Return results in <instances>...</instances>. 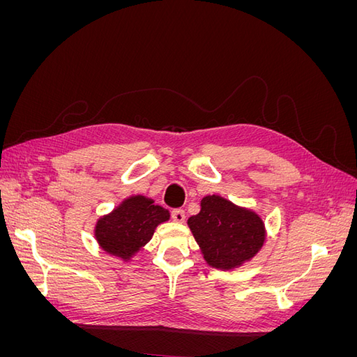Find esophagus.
<instances>
[{
	"label": "esophagus",
	"mask_w": 357,
	"mask_h": 357,
	"mask_svg": "<svg viewBox=\"0 0 357 357\" xmlns=\"http://www.w3.org/2000/svg\"><path fill=\"white\" fill-rule=\"evenodd\" d=\"M185 218H186L185 211L180 210V208H177V210H172V211H171V219L174 220V222H177V223L185 222Z\"/></svg>",
	"instance_id": "obj_1"
}]
</instances>
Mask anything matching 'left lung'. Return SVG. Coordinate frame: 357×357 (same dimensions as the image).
I'll list each match as a JSON object with an SVG mask.
<instances>
[{
	"label": "left lung",
	"instance_id": "obj_1",
	"mask_svg": "<svg viewBox=\"0 0 357 357\" xmlns=\"http://www.w3.org/2000/svg\"><path fill=\"white\" fill-rule=\"evenodd\" d=\"M205 262L234 269L250 261L265 243V225L259 215L219 195L201 201V211L188 220Z\"/></svg>",
	"mask_w": 357,
	"mask_h": 357
}]
</instances>
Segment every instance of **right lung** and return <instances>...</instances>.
<instances>
[{
    "mask_svg": "<svg viewBox=\"0 0 357 357\" xmlns=\"http://www.w3.org/2000/svg\"><path fill=\"white\" fill-rule=\"evenodd\" d=\"M169 219V211L143 195L129 197L98 219L95 238L104 252L129 261L144 247L159 223Z\"/></svg>",
    "mask_w": 357,
    "mask_h": 357,
    "instance_id": "right-lung-1",
    "label": "right lung"
}]
</instances>
